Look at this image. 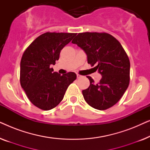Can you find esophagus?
<instances>
[{
    "label": "esophagus",
    "mask_w": 150,
    "mask_h": 150,
    "mask_svg": "<svg viewBox=\"0 0 150 150\" xmlns=\"http://www.w3.org/2000/svg\"><path fill=\"white\" fill-rule=\"evenodd\" d=\"M77 79H81V78H82L83 76H82L81 75H80V74H77Z\"/></svg>",
    "instance_id": "34e87169"
}]
</instances>
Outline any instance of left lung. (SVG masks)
<instances>
[{
    "label": "left lung",
    "mask_w": 150,
    "mask_h": 150,
    "mask_svg": "<svg viewBox=\"0 0 150 150\" xmlns=\"http://www.w3.org/2000/svg\"><path fill=\"white\" fill-rule=\"evenodd\" d=\"M72 44L85 51L87 62L98 69L102 79L97 84L87 76L90 85L83 90L87 103L96 109L106 110L124 95L130 82V61L119 41L106 33H81Z\"/></svg>",
    "instance_id": "8db88e82"
}]
</instances>
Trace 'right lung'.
Segmentation results:
<instances>
[{
	"label": "right lung",
	"mask_w": 150,
	"mask_h": 150,
	"mask_svg": "<svg viewBox=\"0 0 150 150\" xmlns=\"http://www.w3.org/2000/svg\"><path fill=\"white\" fill-rule=\"evenodd\" d=\"M76 33L47 32L26 49L20 61V85L33 104L48 110L56 107L76 79L74 72L61 76L51 65L59 60L61 50Z\"/></svg>",
	"instance_id": "add662e5"
}]
</instances>
